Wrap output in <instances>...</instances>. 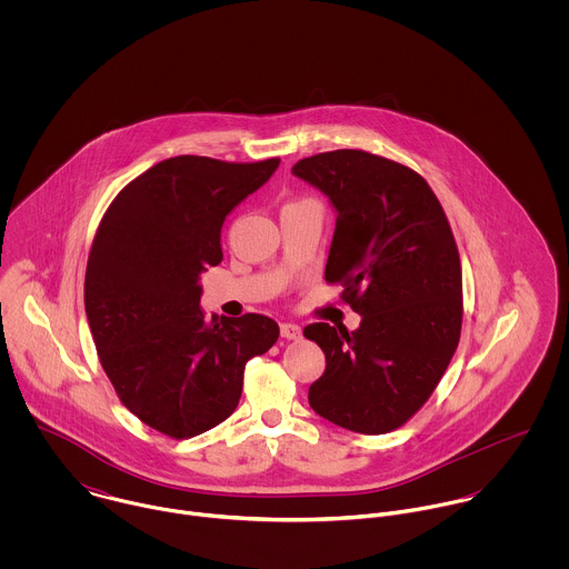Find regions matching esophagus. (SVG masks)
Here are the masks:
<instances>
[{"instance_id":"obj_1","label":"esophagus","mask_w":569,"mask_h":569,"mask_svg":"<svg viewBox=\"0 0 569 569\" xmlns=\"http://www.w3.org/2000/svg\"><path fill=\"white\" fill-rule=\"evenodd\" d=\"M280 335L284 337V339H300L302 337V328L298 325H291V322H284V325H280Z\"/></svg>"}]
</instances>
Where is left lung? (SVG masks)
<instances>
[{"mask_svg":"<svg viewBox=\"0 0 569 569\" xmlns=\"http://www.w3.org/2000/svg\"><path fill=\"white\" fill-rule=\"evenodd\" d=\"M296 177L337 214L325 278L343 284L357 330L305 328L326 355L309 403L357 433H388L431 397L462 328V267L449 221L427 181L366 151L305 158Z\"/></svg>","mask_w":569,"mask_h":569,"instance_id":"left-lung-1","label":"left lung"}]
</instances>
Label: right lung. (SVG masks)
<instances>
[{"instance_id":"add662e5","label":"right lung","mask_w":569,"mask_h":569,"mask_svg":"<svg viewBox=\"0 0 569 569\" xmlns=\"http://www.w3.org/2000/svg\"><path fill=\"white\" fill-rule=\"evenodd\" d=\"M278 163L163 160L120 190L93 237L84 313L100 363L124 407L170 438L223 422L244 363L280 335L264 316L206 320L199 309L201 273L223 260L226 217Z\"/></svg>"}]
</instances>
